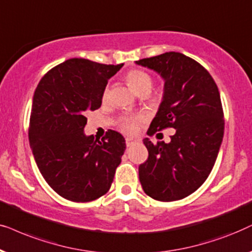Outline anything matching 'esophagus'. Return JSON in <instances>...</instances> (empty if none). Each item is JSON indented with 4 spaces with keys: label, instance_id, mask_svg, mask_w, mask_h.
I'll list each match as a JSON object with an SVG mask.
<instances>
[{
    "label": "esophagus",
    "instance_id": "esophagus-1",
    "mask_svg": "<svg viewBox=\"0 0 252 252\" xmlns=\"http://www.w3.org/2000/svg\"><path fill=\"white\" fill-rule=\"evenodd\" d=\"M137 143H139V139L132 138V137H128V138H126V144L128 147L135 145V144H137Z\"/></svg>",
    "mask_w": 252,
    "mask_h": 252
}]
</instances>
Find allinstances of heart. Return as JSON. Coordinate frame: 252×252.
Masks as SVG:
<instances>
[{"label":"heart","instance_id":"obj_1","mask_svg":"<svg viewBox=\"0 0 252 252\" xmlns=\"http://www.w3.org/2000/svg\"><path fill=\"white\" fill-rule=\"evenodd\" d=\"M126 82H128L129 85L132 87L135 92H138L140 89H143V87L145 86H152V78H151V76L147 72L138 69L131 70V71L128 72V75H126ZM107 92H108V90L105 89L102 94L103 98H106ZM139 120V117L133 116L123 117L120 122V128L122 129L124 132H133L136 130V126L137 124H138Z\"/></svg>","mask_w":252,"mask_h":252}]
</instances>
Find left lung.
Listing matches in <instances>:
<instances>
[{"instance_id": "8db88e82", "label": "left lung", "mask_w": 252, "mask_h": 252, "mask_svg": "<svg viewBox=\"0 0 252 252\" xmlns=\"http://www.w3.org/2000/svg\"><path fill=\"white\" fill-rule=\"evenodd\" d=\"M165 80V92L147 135L176 130L170 142H143L149 158L139 181L151 198L173 202L194 192L209 177L222 142L224 120L220 93L210 72L189 56L168 52L136 61Z\"/></svg>"}]
</instances>
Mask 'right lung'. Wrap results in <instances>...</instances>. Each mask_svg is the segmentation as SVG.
<instances>
[{"mask_svg": "<svg viewBox=\"0 0 252 252\" xmlns=\"http://www.w3.org/2000/svg\"><path fill=\"white\" fill-rule=\"evenodd\" d=\"M123 64L70 59L50 69L36 86L29 139L36 166L49 187L77 203L110 189L126 140L108 130L101 140L85 136L86 112L100 108L110 77Z\"/></svg>", "mask_w": 252, "mask_h": 252, "instance_id": "add662e5", "label": "right lung"}]
</instances>
